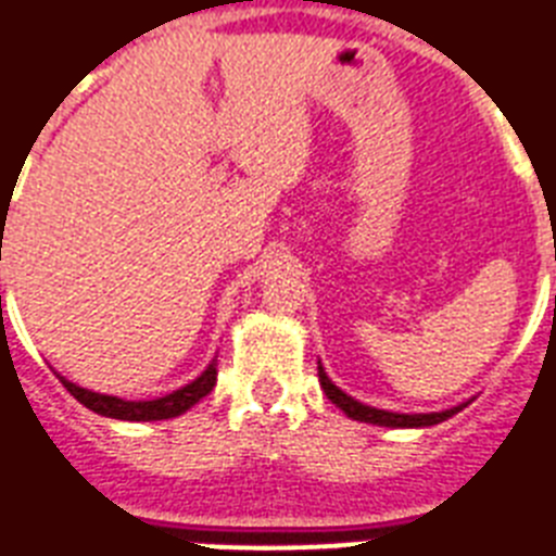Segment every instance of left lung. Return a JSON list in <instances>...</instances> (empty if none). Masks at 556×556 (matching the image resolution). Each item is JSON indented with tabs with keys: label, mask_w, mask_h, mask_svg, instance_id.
<instances>
[{
	"label": "left lung",
	"mask_w": 556,
	"mask_h": 556,
	"mask_svg": "<svg viewBox=\"0 0 556 556\" xmlns=\"http://www.w3.org/2000/svg\"><path fill=\"white\" fill-rule=\"evenodd\" d=\"M317 375H320V387L326 392L331 404L340 406L349 418H355V421H366V424H378V427H392V430H421V427H432V424H441L453 418L456 413H462L470 401L458 406H450V409H441V413H389V409H378V406L361 404L357 397L346 395L343 389L334 387V380L326 375L323 364H317Z\"/></svg>",
	"instance_id": "1"
}]
</instances>
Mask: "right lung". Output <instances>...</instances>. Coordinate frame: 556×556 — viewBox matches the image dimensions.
Returning a JSON list of instances; mask_svg holds the SVG:
<instances>
[{
    "label": "right lung",
    "mask_w": 556,
    "mask_h": 556,
    "mask_svg": "<svg viewBox=\"0 0 556 556\" xmlns=\"http://www.w3.org/2000/svg\"><path fill=\"white\" fill-rule=\"evenodd\" d=\"M216 357L210 361L207 369L201 371L199 378L185 383L176 392H169L164 397H152V401H126V397L117 395H103V392H91V389H83L72 380H65L63 375L56 378L63 380V387L72 392L77 401H80L86 409L98 415H106V418H117V421H164V418H176V415L187 413L190 406H195L204 395L213 392L216 387Z\"/></svg>",
    "instance_id": "obj_1"
}]
</instances>
